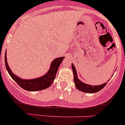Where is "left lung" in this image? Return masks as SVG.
I'll return each instance as SVG.
<instances>
[{"mask_svg":"<svg viewBox=\"0 0 125 125\" xmlns=\"http://www.w3.org/2000/svg\"><path fill=\"white\" fill-rule=\"evenodd\" d=\"M72 69L74 74V81L75 87L79 90H81V92H83L85 93H95L100 91L107 84V83H105L99 85H91L85 83H83L77 77V71L73 64H72Z\"/></svg>","mask_w":125,"mask_h":125,"instance_id":"1","label":"left lung"}]
</instances>
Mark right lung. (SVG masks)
Segmentation results:
<instances>
[{
  "label": "right lung",
  "instance_id": "obj_1",
  "mask_svg": "<svg viewBox=\"0 0 125 125\" xmlns=\"http://www.w3.org/2000/svg\"><path fill=\"white\" fill-rule=\"evenodd\" d=\"M64 59V57H59V58L54 59L51 62L50 69L45 75L38 78L32 79H23L12 73L7 61L6 52L5 54V64L7 70L11 77L22 89L28 90V91L35 92L47 89L52 84L56 77V74L58 71L59 65L61 64Z\"/></svg>",
  "mask_w": 125,
  "mask_h": 125
}]
</instances>
